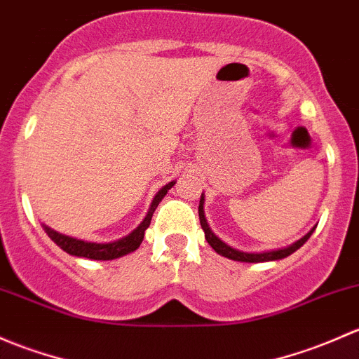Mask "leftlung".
Wrapping results in <instances>:
<instances>
[{
    "label": "left lung",
    "mask_w": 359,
    "mask_h": 359,
    "mask_svg": "<svg viewBox=\"0 0 359 359\" xmlns=\"http://www.w3.org/2000/svg\"><path fill=\"white\" fill-rule=\"evenodd\" d=\"M198 219H201V226L205 233V240L209 242V245L212 247L217 254H219V256H224V257H228V259H233V261H242V262H266V261L283 259V257L290 256L292 252H295L299 247L304 245L316 228L315 226L311 231H309V233H306L304 236H302L301 240H297V242H294L289 247H283V249L268 250V252H243V250H238V249H233V247H230L228 243H224L219 236H216L212 233V230H210L209 224H207L205 214H204V194H202L201 204H198Z\"/></svg>",
    "instance_id": "obj_1"
}]
</instances>
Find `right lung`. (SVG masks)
<instances>
[{
  "instance_id": "right-lung-1",
  "label": "right lung",
  "mask_w": 359,
  "mask_h": 359,
  "mask_svg": "<svg viewBox=\"0 0 359 359\" xmlns=\"http://www.w3.org/2000/svg\"><path fill=\"white\" fill-rule=\"evenodd\" d=\"M176 181H171L165 187H162L161 190L157 191V195L154 197L152 205H150L149 212H147L145 219L138 224L136 230H133L131 233L124 238L116 240V242H109V243H97V242H86V240H79L74 238V236L58 233V231L51 230L50 226L43 224L44 231H46L48 236L60 247L62 250L70 254V256L76 257H88V259H95V261H110V259H117V257H123L126 254L133 252L140 247V243L143 242V236H145V230L150 226V221H152V216L157 209L158 202L165 197L168 190H171L172 184Z\"/></svg>"
}]
</instances>
